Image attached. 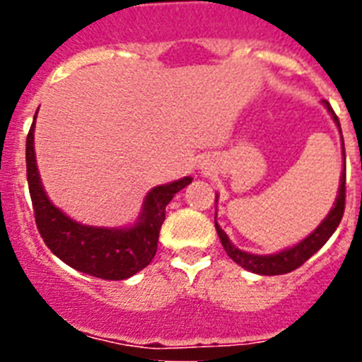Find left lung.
I'll return each mask as SVG.
<instances>
[{
	"label": "left lung",
	"instance_id": "8db88e82",
	"mask_svg": "<svg viewBox=\"0 0 362 362\" xmlns=\"http://www.w3.org/2000/svg\"><path fill=\"white\" fill-rule=\"evenodd\" d=\"M322 103H325V107L328 108V112L332 114L334 121L337 123L339 130H341V124H339V119L337 116H335V112L332 110L330 103H328V101H322ZM343 153H344V143H343ZM344 199H346V166H344L343 174H341L339 196L337 199H335L334 206H332L330 214L322 219L321 225L313 230L308 238H305L300 243H297V245L292 246V248H286V250L279 252V254L255 255V254H248V252L239 250L238 246L232 245L228 235L221 230V226L217 225V221H216L217 235H219L221 245H223L225 252L228 254V257L232 259V261H235L239 267L245 268V270L254 272V274H259V276H281V274H288V272L299 268L300 264H305L306 261H308L315 252L321 250L322 245L332 238V233L335 232V228H337L341 219H343Z\"/></svg>",
	"mask_w": 362,
	"mask_h": 362
}]
</instances>
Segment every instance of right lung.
<instances>
[{"label": "right lung", "mask_w": 362, "mask_h": 362, "mask_svg": "<svg viewBox=\"0 0 362 362\" xmlns=\"http://www.w3.org/2000/svg\"><path fill=\"white\" fill-rule=\"evenodd\" d=\"M34 124L36 123H32L27 136L28 190L36 226L50 252L69 267L107 281L129 279L148 267L158 250L159 230L165 221L166 204L179 190L192 183V177L152 188L146 194L143 212L134 226L101 228L81 225L54 206L45 194L34 153Z\"/></svg>", "instance_id": "right-lung-1"}]
</instances>
